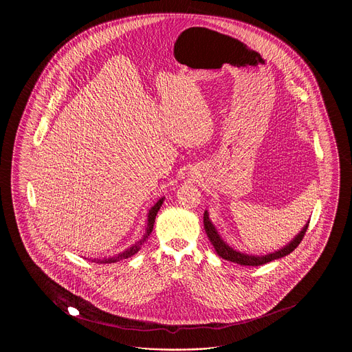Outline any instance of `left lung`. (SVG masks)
Listing matches in <instances>:
<instances>
[{
  "mask_svg": "<svg viewBox=\"0 0 352 352\" xmlns=\"http://www.w3.org/2000/svg\"><path fill=\"white\" fill-rule=\"evenodd\" d=\"M203 223H204V230H206V234L208 236V240L211 241V244L214 245L215 251L218 253L219 256L224 260H228V261H232L236 264H240V265H250V267H258V265H263V264H267L270 263L273 260H277V258H281L284 256H287L289 253L294 251L303 239V236L306 234V230L309 227V221L307 224L303 227L301 230V232L297 234L287 245H285L284 248L278 250V251L273 252V253H268V254H264V256H254V254H247V253H241V252L236 251L234 248H231L218 234L215 226L212 224V221L210 220L208 217V212L204 211V215H203Z\"/></svg>",
  "mask_w": 352,
  "mask_h": 352,
  "instance_id": "8db88e82",
  "label": "left lung"
}]
</instances>
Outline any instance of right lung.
<instances>
[{
  "instance_id": "1",
  "label": "right lung",
  "mask_w": 352,
  "mask_h": 352,
  "mask_svg": "<svg viewBox=\"0 0 352 352\" xmlns=\"http://www.w3.org/2000/svg\"><path fill=\"white\" fill-rule=\"evenodd\" d=\"M164 199H165V198H161V199L157 201V203L151 207V210H149L145 234H144V236H142L137 243H134L132 247H129L128 250L118 253V254L113 256V257H108V258H102V260H100V258H89V260H92V263H96V264H111V263H118V261L124 260V258H129V257H132L133 254H135L137 252L141 250V245L146 241V239H148L149 234H151L153 226H154V221H155V217H157V212L160 211V208H161V206H162V203H164Z\"/></svg>"
}]
</instances>
